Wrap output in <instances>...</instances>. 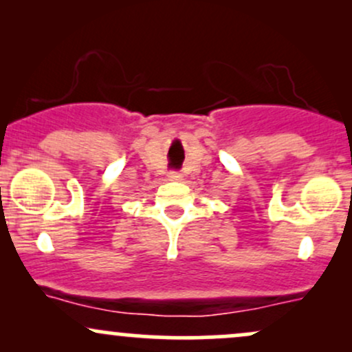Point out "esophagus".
<instances>
[{"instance_id": "34e87169", "label": "esophagus", "mask_w": 352, "mask_h": 352, "mask_svg": "<svg viewBox=\"0 0 352 352\" xmlns=\"http://www.w3.org/2000/svg\"><path fill=\"white\" fill-rule=\"evenodd\" d=\"M168 179H170V180H182V173L170 172V173H168Z\"/></svg>"}]
</instances>
